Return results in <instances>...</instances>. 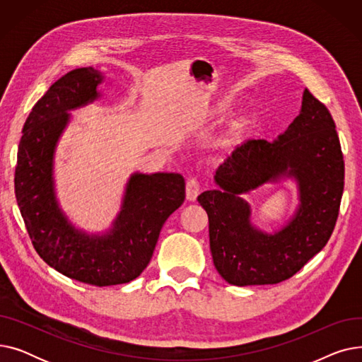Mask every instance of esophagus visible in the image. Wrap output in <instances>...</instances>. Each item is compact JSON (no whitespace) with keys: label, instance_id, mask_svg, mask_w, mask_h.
<instances>
[{"label":"esophagus","instance_id":"obj_1","mask_svg":"<svg viewBox=\"0 0 362 362\" xmlns=\"http://www.w3.org/2000/svg\"><path fill=\"white\" fill-rule=\"evenodd\" d=\"M199 194V180L197 177H189L186 182V198L195 201Z\"/></svg>","mask_w":362,"mask_h":362}]
</instances>
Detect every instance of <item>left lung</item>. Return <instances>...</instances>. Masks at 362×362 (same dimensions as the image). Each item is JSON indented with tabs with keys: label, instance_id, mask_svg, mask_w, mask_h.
I'll return each mask as SVG.
<instances>
[{
	"label": "left lung",
	"instance_id": "left-lung-1",
	"mask_svg": "<svg viewBox=\"0 0 362 362\" xmlns=\"http://www.w3.org/2000/svg\"><path fill=\"white\" fill-rule=\"evenodd\" d=\"M290 171H287V168ZM288 173L300 180L301 208L276 235L249 224L240 193ZM345 163L327 107L303 90L299 116L277 141L246 139L217 170L221 189L198 197L210 221V250L220 276L236 286L291 279L329 242L344 194Z\"/></svg>",
	"mask_w": 362,
	"mask_h": 362
}]
</instances>
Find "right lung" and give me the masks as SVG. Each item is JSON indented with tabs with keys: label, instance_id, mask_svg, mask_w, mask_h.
<instances>
[{
	"label": "right lung",
	"instance_id": "1",
	"mask_svg": "<svg viewBox=\"0 0 362 362\" xmlns=\"http://www.w3.org/2000/svg\"><path fill=\"white\" fill-rule=\"evenodd\" d=\"M100 82L93 67L71 70L33 105L18 144L14 194L37 255L62 274L103 288L129 283L146 269L163 224L185 201V179L133 176L110 236L89 238L67 223L52 192V151L69 120L66 111L97 98Z\"/></svg>",
	"mask_w": 362,
	"mask_h": 362
}]
</instances>
